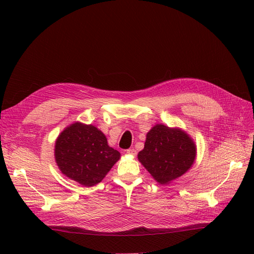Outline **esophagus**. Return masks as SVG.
Listing matches in <instances>:
<instances>
[{"label": "esophagus", "mask_w": 254, "mask_h": 254, "mask_svg": "<svg viewBox=\"0 0 254 254\" xmlns=\"http://www.w3.org/2000/svg\"><path fill=\"white\" fill-rule=\"evenodd\" d=\"M127 153H128V155L135 156L136 155V150L133 149V148H129V149H127Z\"/></svg>", "instance_id": "obj_1"}]
</instances>
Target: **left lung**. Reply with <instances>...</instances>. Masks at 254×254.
I'll use <instances>...</instances> for the list:
<instances>
[{
  "label": "left lung",
  "instance_id": "1",
  "mask_svg": "<svg viewBox=\"0 0 254 254\" xmlns=\"http://www.w3.org/2000/svg\"><path fill=\"white\" fill-rule=\"evenodd\" d=\"M196 146L180 129L156 125L146 135L140 162L159 183H168L186 173L194 163Z\"/></svg>",
  "mask_w": 254,
  "mask_h": 254
}]
</instances>
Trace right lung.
<instances>
[{
  "label": "right lung",
  "mask_w": 254,
  "mask_h": 254,
  "mask_svg": "<svg viewBox=\"0 0 254 254\" xmlns=\"http://www.w3.org/2000/svg\"><path fill=\"white\" fill-rule=\"evenodd\" d=\"M120 157L121 153L110 147L101 130L80 123L64 129L55 145L60 171L86 187L101 182Z\"/></svg>",
  "instance_id": "add662e5"
}]
</instances>
